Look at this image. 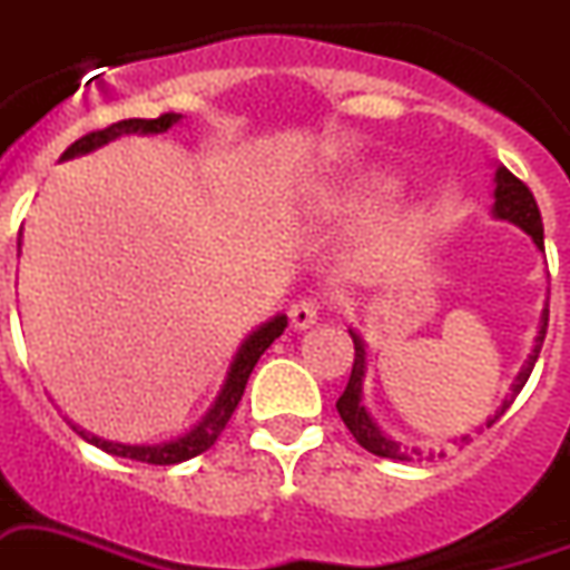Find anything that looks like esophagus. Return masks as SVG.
<instances>
[{"label":"esophagus","instance_id":"obj_1","mask_svg":"<svg viewBox=\"0 0 570 570\" xmlns=\"http://www.w3.org/2000/svg\"><path fill=\"white\" fill-rule=\"evenodd\" d=\"M316 318H318V304L313 298H301L289 307V325H293L295 331H307V327L316 325Z\"/></svg>","mask_w":570,"mask_h":570}]
</instances>
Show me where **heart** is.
Returning <instances> with one entry per match:
<instances>
[{
	"mask_svg": "<svg viewBox=\"0 0 570 570\" xmlns=\"http://www.w3.org/2000/svg\"><path fill=\"white\" fill-rule=\"evenodd\" d=\"M392 193H395V178L392 175L381 173V169H354V173L340 175V178L322 180V184L309 189L307 196H304V216L316 222L363 219L365 213L386 205ZM413 230V219L395 222V225H390V228L381 230L372 239V245L365 248V257L368 261L381 257L383 252H390V248L404 243Z\"/></svg>",
	"mask_w": 570,
	"mask_h": 570,
	"instance_id": "1",
	"label": "heart"
}]
</instances>
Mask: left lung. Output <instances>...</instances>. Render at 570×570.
I'll use <instances>...</instances> for the list:
<instances>
[{
  "label": "left lung",
  "mask_w": 570,
  "mask_h": 570,
  "mask_svg": "<svg viewBox=\"0 0 570 570\" xmlns=\"http://www.w3.org/2000/svg\"><path fill=\"white\" fill-rule=\"evenodd\" d=\"M492 196H494V205H492L494 219H507V222H512V225H518V228L524 230V234H530V239L535 243V248H539V252H544V228H541V213H539V205H535L533 193L527 189L524 180H518L515 175L507 169V166H498V169H494ZM348 333H351V340H354V368H351L348 386H345V392H342L340 401H336V410H340L342 421H345V428H348L360 445H363L368 453H374V456H386V460H404V462H410L413 456H421L419 448H413V451H404V448H401V442H395V439L386 436V433L377 428V421L372 419V413L365 410V404H363L365 342L357 331H348ZM544 333H548V304H544V309H541L539 333H535L533 351H530V357L524 360L521 372H518V377L512 381L510 397L503 401L501 410H498L492 419L485 421V428H492L494 421L507 413V406L515 401L518 392L524 390L527 377H530L535 360H539ZM469 442H471V436L456 439V445H469Z\"/></svg>",
  "instance_id": "1"
}]
</instances>
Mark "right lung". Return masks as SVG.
I'll use <instances>...</instances> for the list:
<instances>
[{
  "label": "right lung",
  "instance_id": "obj_1",
  "mask_svg": "<svg viewBox=\"0 0 570 570\" xmlns=\"http://www.w3.org/2000/svg\"><path fill=\"white\" fill-rule=\"evenodd\" d=\"M175 122H180V114H164V117L157 119H122V122H114L108 128H101V131H90L85 134L81 140H76L69 146L60 160H72L78 155H90V151L101 149V146H108L110 140H117V137H125V134H164L169 131ZM22 237V230H20ZM22 239H17V252H20ZM286 327V316L284 313H277L275 318L269 322H263L257 331H252L243 340V345L237 348L234 360H230L228 377L222 383L219 395L213 401V406L205 413V419L198 421L196 428L187 430L184 436L169 439V442H160V445H122V442H110V439H99L81 430L78 424H72L78 436L87 439L90 445L101 448L105 453H114V456H125V460H137V462H149V465H175V462L193 460L198 453H205L207 448L219 439V433L225 430V424L230 421L237 404L243 401L245 383L252 377L254 365L261 360V354L269 348L272 342L284 333Z\"/></svg>",
  "mask_w": 570,
  "mask_h": 570
}]
</instances>
